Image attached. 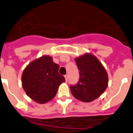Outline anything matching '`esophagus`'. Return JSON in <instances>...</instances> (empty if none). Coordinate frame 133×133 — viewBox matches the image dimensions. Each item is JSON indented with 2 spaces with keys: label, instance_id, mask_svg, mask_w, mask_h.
Wrapping results in <instances>:
<instances>
[{
  "label": "esophagus",
  "instance_id": "1",
  "mask_svg": "<svg viewBox=\"0 0 133 133\" xmlns=\"http://www.w3.org/2000/svg\"><path fill=\"white\" fill-rule=\"evenodd\" d=\"M65 81H68V75H65Z\"/></svg>",
  "mask_w": 133,
  "mask_h": 133
}]
</instances>
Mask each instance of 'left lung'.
Listing matches in <instances>:
<instances>
[{
  "label": "left lung",
  "instance_id": "8db88e82",
  "mask_svg": "<svg viewBox=\"0 0 133 133\" xmlns=\"http://www.w3.org/2000/svg\"><path fill=\"white\" fill-rule=\"evenodd\" d=\"M75 62L79 70V78L77 84L70 87L72 94L82 102H91L107 89V71L99 60L89 54L75 58Z\"/></svg>",
  "mask_w": 133,
  "mask_h": 133
}]
</instances>
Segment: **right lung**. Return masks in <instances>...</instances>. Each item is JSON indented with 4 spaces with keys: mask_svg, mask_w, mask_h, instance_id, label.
Returning <instances> with one entry per match:
<instances>
[{
    "mask_svg": "<svg viewBox=\"0 0 133 133\" xmlns=\"http://www.w3.org/2000/svg\"><path fill=\"white\" fill-rule=\"evenodd\" d=\"M59 65L50 56H43L29 63L22 76L23 89L31 99L45 104L54 98L60 84L65 81L59 74Z\"/></svg>",
    "mask_w": 133,
    "mask_h": 133,
    "instance_id": "obj_1",
    "label": "right lung"
}]
</instances>
